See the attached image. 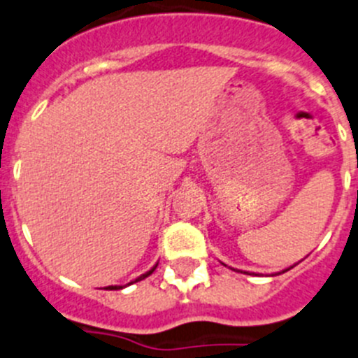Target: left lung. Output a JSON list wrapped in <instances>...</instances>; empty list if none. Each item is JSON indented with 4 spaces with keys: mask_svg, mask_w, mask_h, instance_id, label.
Segmentation results:
<instances>
[{
    "mask_svg": "<svg viewBox=\"0 0 358 358\" xmlns=\"http://www.w3.org/2000/svg\"><path fill=\"white\" fill-rule=\"evenodd\" d=\"M293 266H295V265H293ZM293 266H289V268H293ZM289 268H286V270H282V272H288V270H289Z\"/></svg>",
    "mask_w": 358,
    "mask_h": 358,
    "instance_id": "obj_1",
    "label": "left lung"
}]
</instances>
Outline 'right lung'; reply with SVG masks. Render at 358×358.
<instances>
[{
    "instance_id": "obj_1",
    "label": "right lung",
    "mask_w": 358,
    "mask_h": 358,
    "mask_svg": "<svg viewBox=\"0 0 358 358\" xmlns=\"http://www.w3.org/2000/svg\"><path fill=\"white\" fill-rule=\"evenodd\" d=\"M157 265H159V263H157ZM157 265H155V266H153V268H150V270H148V272H146V273H143V275H139V277H138V279H136V280H132V282H138V280H143V279H145V277L152 275V273H153V270H155V268H157ZM132 282H130V285H132ZM108 289H122V286H109V288H108Z\"/></svg>"
}]
</instances>
